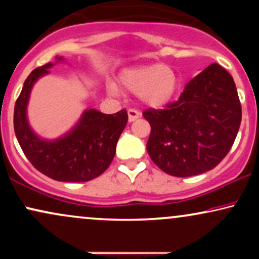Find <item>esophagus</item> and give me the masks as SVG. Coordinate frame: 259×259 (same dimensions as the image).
Segmentation results:
<instances>
[{
  "instance_id": "obj_1",
  "label": "esophagus",
  "mask_w": 259,
  "mask_h": 259,
  "mask_svg": "<svg viewBox=\"0 0 259 259\" xmlns=\"http://www.w3.org/2000/svg\"><path fill=\"white\" fill-rule=\"evenodd\" d=\"M141 117V113L134 108L127 109V118H129V121H135L138 118Z\"/></svg>"
}]
</instances>
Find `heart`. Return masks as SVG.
<instances>
[{
	"label": "heart",
	"instance_id": "obj_1",
	"mask_svg": "<svg viewBox=\"0 0 259 259\" xmlns=\"http://www.w3.org/2000/svg\"><path fill=\"white\" fill-rule=\"evenodd\" d=\"M119 80L125 90L139 94L142 102L152 107L169 102L179 88L174 70L162 63L126 68L120 73ZM107 90L111 95L119 94V88L112 81L107 84Z\"/></svg>",
	"mask_w": 259,
	"mask_h": 259
}]
</instances>
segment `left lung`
Returning <instances> with one entry per match:
<instances>
[{"label": "left lung", "mask_w": 259, "mask_h": 259, "mask_svg": "<svg viewBox=\"0 0 259 259\" xmlns=\"http://www.w3.org/2000/svg\"><path fill=\"white\" fill-rule=\"evenodd\" d=\"M151 125L147 152L164 173L185 178L210 170L233 146L241 103L233 76L213 63L196 75L177 102L142 113Z\"/></svg>", "instance_id": "obj_1"}]
</instances>
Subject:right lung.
Wrapping results in <instances>:
<instances>
[{"label": "right lung", "mask_w": 259, "mask_h": 259, "mask_svg": "<svg viewBox=\"0 0 259 259\" xmlns=\"http://www.w3.org/2000/svg\"><path fill=\"white\" fill-rule=\"evenodd\" d=\"M57 62L63 61L56 57ZM53 63L34 69L14 106V133L26 158L38 171L57 181L84 183L100 177L112 163L118 139L127 123L125 109L105 114L86 109L78 123L55 140L40 138L29 125L26 108L32 86L50 73Z\"/></svg>", "instance_id": "obj_1"}]
</instances>
